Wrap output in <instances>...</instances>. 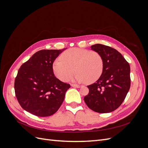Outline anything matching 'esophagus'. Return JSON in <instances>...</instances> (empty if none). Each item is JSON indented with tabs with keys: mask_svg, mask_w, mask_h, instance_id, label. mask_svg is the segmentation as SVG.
I'll return each instance as SVG.
<instances>
[{
	"mask_svg": "<svg viewBox=\"0 0 148 148\" xmlns=\"http://www.w3.org/2000/svg\"><path fill=\"white\" fill-rule=\"evenodd\" d=\"M71 86L72 87H74V88H79L80 86L78 84H71Z\"/></svg>",
	"mask_w": 148,
	"mask_h": 148,
	"instance_id": "34e87169",
	"label": "esophagus"
}]
</instances>
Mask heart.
Listing matches in <instances>:
<instances>
[{"mask_svg":"<svg viewBox=\"0 0 148 148\" xmlns=\"http://www.w3.org/2000/svg\"><path fill=\"white\" fill-rule=\"evenodd\" d=\"M53 64V71L56 77L66 82L75 70L77 73L73 79L78 82H95L101 75L104 62L99 53L80 48H71L65 51Z\"/></svg>","mask_w":148,"mask_h":148,"instance_id":"heart-1","label":"heart"}]
</instances>
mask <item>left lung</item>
<instances>
[{"instance_id": "1", "label": "left lung", "mask_w": 148, "mask_h": 148, "mask_svg": "<svg viewBox=\"0 0 148 148\" xmlns=\"http://www.w3.org/2000/svg\"><path fill=\"white\" fill-rule=\"evenodd\" d=\"M91 47L102 56L104 67L100 78L88 86L89 93L84 101L96 112H111L122 104L130 88V67L122 55L112 47L100 44Z\"/></svg>"}]
</instances>
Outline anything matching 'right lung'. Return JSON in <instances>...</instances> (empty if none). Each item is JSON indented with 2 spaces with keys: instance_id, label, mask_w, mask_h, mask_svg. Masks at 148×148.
<instances>
[{
  "instance_id": "add662e5",
  "label": "right lung",
  "mask_w": 148,
  "mask_h": 148,
  "mask_svg": "<svg viewBox=\"0 0 148 148\" xmlns=\"http://www.w3.org/2000/svg\"><path fill=\"white\" fill-rule=\"evenodd\" d=\"M65 49L39 51L20 66L14 88L16 99L26 111L47 117L60 108L70 85L55 77L52 66Z\"/></svg>"
}]
</instances>
